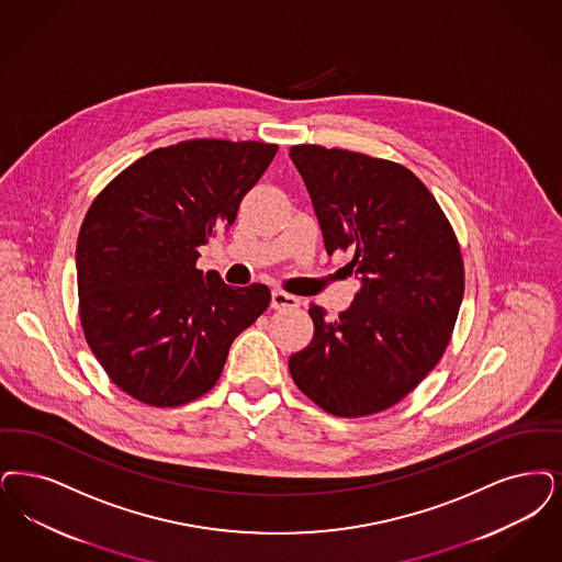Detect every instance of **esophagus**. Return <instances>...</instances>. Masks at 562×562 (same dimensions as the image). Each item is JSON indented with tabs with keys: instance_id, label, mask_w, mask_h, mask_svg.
<instances>
[{
	"instance_id": "1",
	"label": "esophagus",
	"mask_w": 562,
	"mask_h": 562,
	"mask_svg": "<svg viewBox=\"0 0 562 562\" xmlns=\"http://www.w3.org/2000/svg\"><path fill=\"white\" fill-rule=\"evenodd\" d=\"M299 305H301L299 296L280 291V289L271 291V307H273V310H294V307H299Z\"/></svg>"
}]
</instances>
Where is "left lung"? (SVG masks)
<instances>
[{
  "instance_id": "1",
  "label": "left lung",
  "mask_w": 562,
  "mask_h": 562,
  "mask_svg": "<svg viewBox=\"0 0 562 562\" xmlns=\"http://www.w3.org/2000/svg\"><path fill=\"white\" fill-rule=\"evenodd\" d=\"M328 255L351 250L361 289L326 322L310 305L312 342L291 356L294 384L324 412L360 418L402 402L441 360L453 333L464 261L443 209L404 165L292 146Z\"/></svg>"
}]
</instances>
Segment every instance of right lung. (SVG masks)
I'll list each match as a JSON object with an SVG mask.
<instances>
[{
    "label": "right lung",
    "mask_w": 562,
    "mask_h": 562,
    "mask_svg": "<svg viewBox=\"0 0 562 562\" xmlns=\"http://www.w3.org/2000/svg\"><path fill=\"white\" fill-rule=\"evenodd\" d=\"M278 146L186 139L123 169L77 238L79 319L109 379L137 402L176 407L215 386L227 351L270 307L266 284L232 289L196 268L236 222Z\"/></svg>",
    "instance_id": "add662e5"
}]
</instances>
